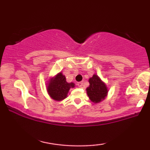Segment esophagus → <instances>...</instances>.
<instances>
[{
    "label": "esophagus",
    "instance_id": "esophagus-1",
    "mask_svg": "<svg viewBox=\"0 0 150 150\" xmlns=\"http://www.w3.org/2000/svg\"><path fill=\"white\" fill-rule=\"evenodd\" d=\"M82 85H83V82H77V86H78L79 87H82Z\"/></svg>",
    "mask_w": 150,
    "mask_h": 150
}]
</instances>
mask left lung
I'll list each match as a JSON object with an SVG mask.
<instances>
[{
	"label": "left lung",
	"instance_id": "obj_1",
	"mask_svg": "<svg viewBox=\"0 0 150 150\" xmlns=\"http://www.w3.org/2000/svg\"><path fill=\"white\" fill-rule=\"evenodd\" d=\"M89 87H87V96L91 101L94 104H98L106 99L107 97L108 89L104 81L96 74L89 79Z\"/></svg>",
	"mask_w": 150,
	"mask_h": 150
}]
</instances>
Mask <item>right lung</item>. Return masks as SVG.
Listing matches in <instances>:
<instances>
[{
    "mask_svg": "<svg viewBox=\"0 0 150 150\" xmlns=\"http://www.w3.org/2000/svg\"><path fill=\"white\" fill-rule=\"evenodd\" d=\"M73 82H68L62 72L50 77L46 83V90L50 97L56 101H61L68 97L70 88H74Z\"/></svg>",
    "mask_w": 150,
    "mask_h": 150,
    "instance_id": "add662e5",
    "label": "right lung"
}]
</instances>
